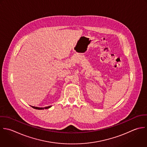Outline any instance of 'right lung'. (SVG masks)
I'll return each instance as SVG.
<instances>
[{
	"mask_svg": "<svg viewBox=\"0 0 147 147\" xmlns=\"http://www.w3.org/2000/svg\"><path fill=\"white\" fill-rule=\"evenodd\" d=\"M32 107V106H31ZM51 106H49V107H46L45 108H38V107H32V108L35 109H48L49 108H50Z\"/></svg>",
	"mask_w": 147,
	"mask_h": 147,
	"instance_id": "obj_1",
	"label": "right lung"
}]
</instances>
